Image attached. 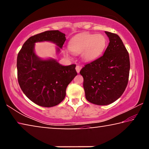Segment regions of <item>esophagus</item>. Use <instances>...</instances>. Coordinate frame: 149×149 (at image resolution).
Segmentation results:
<instances>
[{"label":"esophagus","instance_id":"34e87169","mask_svg":"<svg viewBox=\"0 0 149 149\" xmlns=\"http://www.w3.org/2000/svg\"><path fill=\"white\" fill-rule=\"evenodd\" d=\"M81 69V66H80V65H76V67H75V70H76V72L79 74Z\"/></svg>","mask_w":149,"mask_h":149}]
</instances>
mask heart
I'll return each mask as SVG.
<instances>
[{
  "label": "heart",
  "instance_id": "heart-1",
  "mask_svg": "<svg viewBox=\"0 0 149 149\" xmlns=\"http://www.w3.org/2000/svg\"><path fill=\"white\" fill-rule=\"evenodd\" d=\"M107 45V39L102 34L81 33L70 40L68 49L72 53H80L85 62H91L101 56Z\"/></svg>",
  "mask_w": 149,
  "mask_h": 149
}]
</instances>
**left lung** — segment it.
<instances>
[{"label": "left lung", "instance_id": "obj_1", "mask_svg": "<svg viewBox=\"0 0 149 149\" xmlns=\"http://www.w3.org/2000/svg\"><path fill=\"white\" fill-rule=\"evenodd\" d=\"M105 33L110 42L104 54L80 71L85 98L97 105H108L119 99L127 87L130 75V56L122 39L115 33Z\"/></svg>", "mask_w": 149, "mask_h": 149}]
</instances>
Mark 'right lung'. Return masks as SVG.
Listing matches in <instances>:
<instances>
[{"label":"right lung","instance_id":"right-lung-1","mask_svg":"<svg viewBox=\"0 0 149 149\" xmlns=\"http://www.w3.org/2000/svg\"><path fill=\"white\" fill-rule=\"evenodd\" d=\"M58 30L33 35L24 42L17 57V80L22 91L35 104L54 107L64 99L67 86L77 75L76 65H62L56 60H43L37 56L35 42L50 41L56 44L58 53L65 41Z\"/></svg>","mask_w":149,"mask_h":149}]
</instances>
